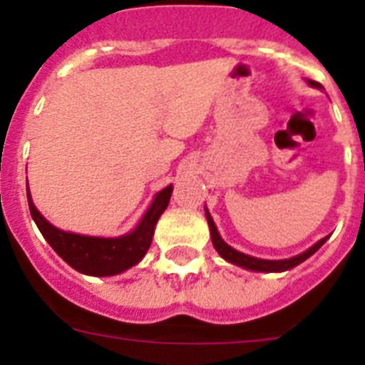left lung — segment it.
Listing matches in <instances>:
<instances>
[{"label":"left lung","mask_w":365,"mask_h":365,"mask_svg":"<svg viewBox=\"0 0 365 365\" xmlns=\"http://www.w3.org/2000/svg\"><path fill=\"white\" fill-rule=\"evenodd\" d=\"M309 86L322 89L320 83L314 82V80H309ZM205 212H206V219H208V227H210L212 243H214L215 250L221 254L222 259L230 261V263H234V265H237V267H243V269L254 270V272H283V270L292 269V267L299 265V263L307 259V257H311L312 254H314L316 250H318V248L325 243V240H327V237H324V240H320L316 245H312L309 250L302 252L299 256L291 257V259H259V257H252V256H247V254H243V252H237L235 248H232L230 245L225 243L221 235H219L217 227H215V222H214V219H212L210 212L206 210V208H205Z\"/></svg>","instance_id":"1"}]
</instances>
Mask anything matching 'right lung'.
<instances>
[{
    "instance_id": "obj_1",
    "label": "right lung",
    "mask_w": 365,
    "mask_h": 365,
    "mask_svg": "<svg viewBox=\"0 0 365 365\" xmlns=\"http://www.w3.org/2000/svg\"><path fill=\"white\" fill-rule=\"evenodd\" d=\"M173 186H166L155 195L153 202L140 219L133 232L120 235V237H93V235H80L63 232L53 227L32 202L31 192H27L29 210L32 219L40 228L47 243L54 248V252L82 274L89 276H115L124 270L137 265L138 261L146 256L153 240L155 225L166 210L170 197H172Z\"/></svg>"
}]
</instances>
